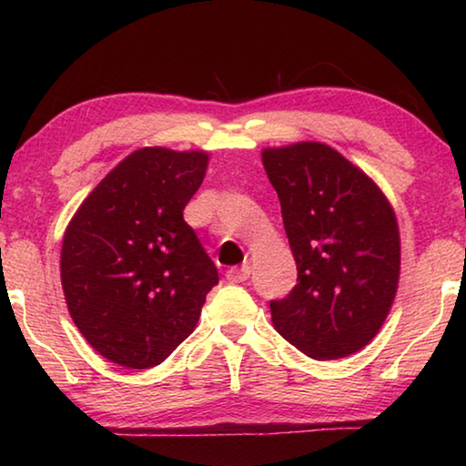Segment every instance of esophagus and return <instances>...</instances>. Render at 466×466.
<instances>
[{
    "mask_svg": "<svg viewBox=\"0 0 466 466\" xmlns=\"http://www.w3.org/2000/svg\"><path fill=\"white\" fill-rule=\"evenodd\" d=\"M226 278H228V281H232V283H242V281H247V279L250 278V267H248V265L234 267V269H230V271L226 273Z\"/></svg>",
    "mask_w": 466,
    "mask_h": 466,
    "instance_id": "esophagus-1",
    "label": "esophagus"
}]
</instances>
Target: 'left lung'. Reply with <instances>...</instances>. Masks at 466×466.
Segmentation results:
<instances>
[{
    "mask_svg": "<svg viewBox=\"0 0 466 466\" xmlns=\"http://www.w3.org/2000/svg\"><path fill=\"white\" fill-rule=\"evenodd\" d=\"M298 283L271 302L278 333L314 360L360 351L389 317L400 275L397 216L364 170L320 141L265 147Z\"/></svg>",
    "mask_w": 466,
    "mask_h": 466,
    "instance_id": "8db88e82",
    "label": "left lung"
}]
</instances>
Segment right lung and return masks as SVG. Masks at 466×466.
<instances>
[{
  "label": "right lung",
  "instance_id": "1",
  "mask_svg": "<svg viewBox=\"0 0 466 466\" xmlns=\"http://www.w3.org/2000/svg\"><path fill=\"white\" fill-rule=\"evenodd\" d=\"M208 164L203 149H136L69 219L61 247L67 310L113 364H162L193 333L219 279L183 219Z\"/></svg>",
  "mask_w": 466,
  "mask_h": 466
}]
</instances>
